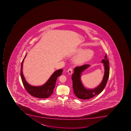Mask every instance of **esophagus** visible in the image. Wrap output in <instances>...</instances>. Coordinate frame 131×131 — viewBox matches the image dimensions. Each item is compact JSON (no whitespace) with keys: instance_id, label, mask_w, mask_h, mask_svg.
Wrapping results in <instances>:
<instances>
[{"instance_id":"obj_1","label":"esophagus","mask_w":131,"mask_h":131,"mask_svg":"<svg viewBox=\"0 0 131 131\" xmlns=\"http://www.w3.org/2000/svg\"><path fill=\"white\" fill-rule=\"evenodd\" d=\"M68 72L69 74H71L72 73V68H70L68 70Z\"/></svg>"}]
</instances>
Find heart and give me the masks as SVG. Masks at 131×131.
<instances>
[{
    "mask_svg": "<svg viewBox=\"0 0 131 131\" xmlns=\"http://www.w3.org/2000/svg\"><path fill=\"white\" fill-rule=\"evenodd\" d=\"M76 54H79L75 58V63L78 65H81L90 60L94 55L93 50L90 49H85L79 48L76 51Z\"/></svg>",
    "mask_w": 131,
    "mask_h": 131,
    "instance_id": "heart-1",
    "label": "heart"
}]
</instances>
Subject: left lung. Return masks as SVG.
I'll list each match as a JSON object with an SVG mask.
<instances>
[{
  "label": "left lung",
  "instance_id": "obj_1",
  "mask_svg": "<svg viewBox=\"0 0 131 131\" xmlns=\"http://www.w3.org/2000/svg\"><path fill=\"white\" fill-rule=\"evenodd\" d=\"M102 62L104 63V76L100 84L95 89L85 88L83 85L81 80V73L85 69L88 68L90 65L85 64L82 66L75 67L74 68V72L72 77L73 84L72 88L74 93L78 98L81 100L91 99L95 95L100 94L104 90L108 80L109 75V61L107 59L106 54L105 55L104 59L102 61Z\"/></svg>",
  "mask_w": 131,
  "mask_h": 131
}]
</instances>
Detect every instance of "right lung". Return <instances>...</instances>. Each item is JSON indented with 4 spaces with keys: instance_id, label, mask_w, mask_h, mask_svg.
<instances>
[{
    "instance_id": "1",
    "label": "right lung",
    "mask_w": 131,
    "mask_h": 131,
    "mask_svg": "<svg viewBox=\"0 0 131 131\" xmlns=\"http://www.w3.org/2000/svg\"><path fill=\"white\" fill-rule=\"evenodd\" d=\"M26 55L27 54L22 61L20 70L21 77L25 89L29 94L34 97L39 98H48L53 93L57 79L62 74L63 69H59L55 71L49 79L48 81L43 85L39 86L31 85L27 82L23 72V63Z\"/></svg>"
}]
</instances>
